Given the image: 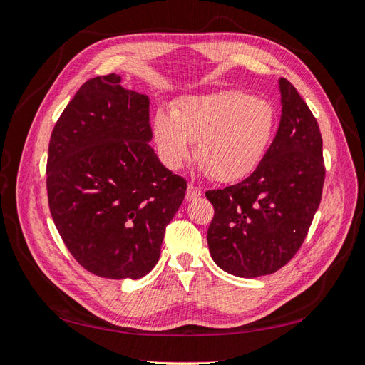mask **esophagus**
Here are the masks:
<instances>
[{
	"label": "esophagus",
	"mask_w": 365,
	"mask_h": 365,
	"mask_svg": "<svg viewBox=\"0 0 365 365\" xmlns=\"http://www.w3.org/2000/svg\"><path fill=\"white\" fill-rule=\"evenodd\" d=\"M202 196V190H200L199 187H196V185L190 183L188 188H187V200H195L197 197Z\"/></svg>",
	"instance_id": "34e87169"
}]
</instances>
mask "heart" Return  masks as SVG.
I'll use <instances>...</instances> for the list:
<instances>
[{"label": "heart", "mask_w": 365, "mask_h": 365, "mask_svg": "<svg viewBox=\"0 0 365 365\" xmlns=\"http://www.w3.org/2000/svg\"><path fill=\"white\" fill-rule=\"evenodd\" d=\"M276 111L267 100L240 91L183 97L173 114L153 118V141L169 169L183 166L196 143L200 168L218 182H235L259 165L273 138Z\"/></svg>", "instance_id": "obj_1"}]
</instances>
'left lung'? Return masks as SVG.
Here are the masks:
<instances>
[{
  "mask_svg": "<svg viewBox=\"0 0 365 365\" xmlns=\"http://www.w3.org/2000/svg\"><path fill=\"white\" fill-rule=\"evenodd\" d=\"M282 114L259 166L243 182L207 191L215 208L208 250L238 277L276 273L301 247L324 183L319 123L290 81L279 80Z\"/></svg>",
  "mask_w": 365,
  "mask_h": 365,
  "instance_id": "left-lung-1",
  "label": "left lung"
}]
</instances>
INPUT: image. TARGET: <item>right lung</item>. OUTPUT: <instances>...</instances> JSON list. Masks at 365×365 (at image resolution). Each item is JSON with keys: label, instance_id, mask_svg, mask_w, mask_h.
Returning a JSON list of instances; mask_svg holds the SVG:
<instances>
[{"label": "right lung", "instance_id": "right-lung-1", "mask_svg": "<svg viewBox=\"0 0 365 365\" xmlns=\"http://www.w3.org/2000/svg\"><path fill=\"white\" fill-rule=\"evenodd\" d=\"M111 73L86 81L53 128L46 190L61 238L80 265L139 279L157 265L187 180L150 147L149 97Z\"/></svg>", "mask_w": 365, "mask_h": 365}]
</instances>
